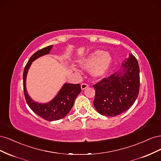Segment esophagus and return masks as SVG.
<instances>
[{
	"instance_id": "esophagus-1",
	"label": "esophagus",
	"mask_w": 161,
	"mask_h": 161,
	"mask_svg": "<svg viewBox=\"0 0 161 161\" xmlns=\"http://www.w3.org/2000/svg\"><path fill=\"white\" fill-rule=\"evenodd\" d=\"M88 86H89V85H88V84H86V83H82L81 84V89H82V90L85 89Z\"/></svg>"
}]
</instances>
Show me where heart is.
I'll use <instances>...</instances> for the list:
<instances>
[{
  "instance_id": "heart-1",
  "label": "heart",
  "mask_w": 161,
  "mask_h": 161,
  "mask_svg": "<svg viewBox=\"0 0 161 161\" xmlns=\"http://www.w3.org/2000/svg\"><path fill=\"white\" fill-rule=\"evenodd\" d=\"M113 63V58L108 52L95 50L80 62L85 69H91V74L95 78L105 76L109 71Z\"/></svg>"
}]
</instances>
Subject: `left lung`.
<instances>
[{
	"label": "left lung",
	"mask_w": 161,
	"mask_h": 161,
	"mask_svg": "<svg viewBox=\"0 0 161 161\" xmlns=\"http://www.w3.org/2000/svg\"><path fill=\"white\" fill-rule=\"evenodd\" d=\"M123 71L104 78L93 85V105L102 115L114 117L128 110L137 99L140 89V68L136 57L130 54L122 63Z\"/></svg>",
	"instance_id": "left-lung-1"
}]
</instances>
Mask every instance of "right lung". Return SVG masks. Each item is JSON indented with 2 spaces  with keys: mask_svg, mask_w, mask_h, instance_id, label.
I'll list each match as a JSON object with an SVG mask.
<instances>
[{
  "mask_svg": "<svg viewBox=\"0 0 161 161\" xmlns=\"http://www.w3.org/2000/svg\"><path fill=\"white\" fill-rule=\"evenodd\" d=\"M53 46H49L38 50L31 56L27 62L24 69L23 79V91L25 100L30 109L43 119L47 121H55L60 119L69 114L74 105L75 99L81 92V87L79 84L65 83L62 89L58 92L57 95L49 103H40L34 101L26 90V77L29 69L31 63L37 58L50 53Z\"/></svg>",
  "mask_w": 161,
  "mask_h": 161,
  "instance_id": "right-lung-1",
  "label": "right lung"
}]
</instances>
